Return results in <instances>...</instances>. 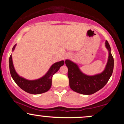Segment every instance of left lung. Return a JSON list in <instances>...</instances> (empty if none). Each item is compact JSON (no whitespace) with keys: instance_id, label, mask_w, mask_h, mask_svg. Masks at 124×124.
Segmentation results:
<instances>
[{"instance_id":"left-lung-1","label":"left lung","mask_w":124,"mask_h":124,"mask_svg":"<svg viewBox=\"0 0 124 124\" xmlns=\"http://www.w3.org/2000/svg\"><path fill=\"white\" fill-rule=\"evenodd\" d=\"M106 47L108 51V58L105 69L101 73L93 76L83 73L76 63L69 59L65 61L68 68L69 86L74 92L82 94L90 95L101 89L111 76L114 69V59L110 46L106 41Z\"/></svg>"}]
</instances>
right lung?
Returning <instances> with one entry per match:
<instances>
[{
	"label": "right lung",
	"instance_id": "obj_1",
	"mask_svg": "<svg viewBox=\"0 0 124 124\" xmlns=\"http://www.w3.org/2000/svg\"><path fill=\"white\" fill-rule=\"evenodd\" d=\"M16 44L14 45L12 51L15 50ZM63 61L54 63L44 76L36 80H28L18 75L14 68L12 55L9 58V69L13 79L21 89L27 93L32 94H39L46 92L50 89L52 85V78L53 75L57 72L61 66H63Z\"/></svg>",
	"mask_w": 124,
	"mask_h": 124
}]
</instances>
